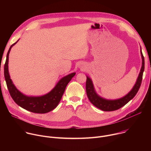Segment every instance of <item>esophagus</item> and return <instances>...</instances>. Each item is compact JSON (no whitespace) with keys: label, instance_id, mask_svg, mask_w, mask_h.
I'll use <instances>...</instances> for the list:
<instances>
[{"label":"esophagus","instance_id":"1","mask_svg":"<svg viewBox=\"0 0 151 151\" xmlns=\"http://www.w3.org/2000/svg\"><path fill=\"white\" fill-rule=\"evenodd\" d=\"M79 68L80 69H85V65L84 64H80L79 65Z\"/></svg>","mask_w":151,"mask_h":151}]
</instances>
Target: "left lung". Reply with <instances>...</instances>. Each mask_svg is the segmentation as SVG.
<instances>
[{"mask_svg": "<svg viewBox=\"0 0 151 151\" xmlns=\"http://www.w3.org/2000/svg\"><path fill=\"white\" fill-rule=\"evenodd\" d=\"M140 54L142 59V68L137 77V81L132 90L125 96L121 98L115 100H108L101 97L96 93L91 79L87 76L86 92H87L88 99L93 105L103 111H114L119 109L121 107L125 105L128 101H130L132 99H133V97L136 96L140 88L142 80L143 73L145 69V60L142 52L141 47Z\"/></svg>", "mask_w": 151, "mask_h": 151, "instance_id": "obj_1", "label": "left lung"}]
</instances>
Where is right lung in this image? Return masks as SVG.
I'll return each instance as SVG.
<instances>
[{
	"label": "right lung",
	"mask_w": 151,
	"mask_h": 151,
	"mask_svg": "<svg viewBox=\"0 0 151 151\" xmlns=\"http://www.w3.org/2000/svg\"><path fill=\"white\" fill-rule=\"evenodd\" d=\"M18 40L19 39L9 48L4 66L5 79L10 95L18 106L27 111L36 114L48 113L54 109L58 106L67 85L75 75L76 73H72L62 78L50 92L44 96L35 97L24 95L15 87L10 78L8 70L9 54L12 47L17 44Z\"/></svg>",
	"instance_id": "obj_1"
}]
</instances>
